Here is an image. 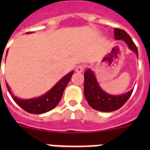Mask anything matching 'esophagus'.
Here are the masks:
<instances>
[{
    "mask_svg": "<svg viewBox=\"0 0 150 150\" xmlns=\"http://www.w3.org/2000/svg\"><path fill=\"white\" fill-rule=\"evenodd\" d=\"M85 68H86V65H84V64H80V65L77 66V68H76L75 71H76V72L81 73L85 70Z\"/></svg>",
    "mask_w": 150,
    "mask_h": 150,
    "instance_id": "esophagus-1",
    "label": "esophagus"
}]
</instances>
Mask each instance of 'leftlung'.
Listing matches in <instances>:
<instances>
[{"label": "left lung", "instance_id": "obj_1", "mask_svg": "<svg viewBox=\"0 0 150 150\" xmlns=\"http://www.w3.org/2000/svg\"><path fill=\"white\" fill-rule=\"evenodd\" d=\"M114 38L116 40H122L128 48L138 57V49L129 35L123 29H114ZM84 94L89 106L93 109L102 112L114 111L121 108L129 99L133 89L126 93L113 96L103 91L100 88L93 71L87 69L84 73Z\"/></svg>", "mask_w": 150, "mask_h": 150}]
</instances>
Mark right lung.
Masks as SVG:
<instances>
[{"label":"right lung","mask_w":150,"mask_h":150,"mask_svg":"<svg viewBox=\"0 0 150 150\" xmlns=\"http://www.w3.org/2000/svg\"><path fill=\"white\" fill-rule=\"evenodd\" d=\"M6 56H7V54H6ZM73 73L74 71H71V72L64 75L52 87L49 91L36 98L28 99V100L18 98L13 94L11 90V88L7 82H6V86H7V89L14 101L19 107H22L24 110L31 113V114H40L50 111L58 104L61 97H62L64 90L70 81Z\"/></svg>","instance_id":"1"}]
</instances>
